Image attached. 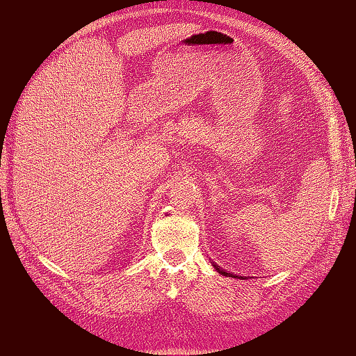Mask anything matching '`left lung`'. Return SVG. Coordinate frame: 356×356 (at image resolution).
<instances>
[{
  "mask_svg": "<svg viewBox=\"0 0 356 356\" xmlns=\"http://www.w3.org/2000/svg\"><path fill=\"white\" fill-rule=\"evenodd\" d=\"M213 268H216V270H217V273H220V274H223V275H227V277H229V273H227V270H225V269H222V268H220L218 266V264H216V263H213ZM231 277H233V275H231ZM236 277H238V275H236ZM239 279H242V277H239Z\"/></svg>",
  "mask_w": 356,
  "mask_h": 356,
  "instance_id": "left-lung-1",
  "label": "left lung"
}]
</instances>
